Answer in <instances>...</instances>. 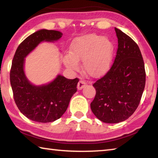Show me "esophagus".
Wrapping results in <instances>:
<instances>
[{
	"label": "esophagus",
	"mask_w": 158,
	"mask_h": 158,
	"mask_svg": "<svg viewBox=\"0 0 158 158\" xmlns=\"http://www.w3.org/2000/svg\"><path fill=\"white\" fill-rule=\"evenodd\" d=\"M85 85H86V82L83 81V80H81V81H79L78 84H77V88H78V90H81Z\"/></svg>",
	"instance_id": "34e87169"
}]
</instances>
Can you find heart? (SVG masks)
<instances>
[{"label": "heart", "mask_w": 158, "mask_h": 158, "mask_svg": "<svg viewBox=\"0 0 158 158\" xmlns=\"http://www.w3.org/2000/svg\"><path fill=\"white\" fill-rule=\"evenodd\" d=\"M113 45L110 40L95 34L78 37L73 41L70 52L64 57L65 66L77 70L78 61L83 60L84 71L94 78L100 77L110 69L113 61Z\"/></svg>", "instance_id": "1"}]
</instances>
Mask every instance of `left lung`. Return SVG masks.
Wrapping results in <instances>:
<instances>
[{"instance_id": "8db88e82", "label": "left lung", "mask_w": 158, "mask_h": 158, "mask_svg": "<svg viewBox=\"0 0 158 158\" xmlns=\"http://www.w3.org/2000/svg\"><path fill=\"white\" fill-rule=\"evenodd\" d=\"M118 48L110 69L93 84L95 97L90 108L102 122L109 124L127 119L138 107L145 87L144 63L138 45L114 27Z\"/></svg>"}]
</instances>
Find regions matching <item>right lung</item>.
<instances>
[{
  "instance_id": "right-lung-1",
  "label": "right lung",
  "mask_w": 158,
  "mask_h": 158,
  "mask_svg": "<svg viewBox=\"0 0 158 158\" xmlns=\"http://www.w3.org/2000/svg\"><path fill=\"white\" fill-rule=\"evenodd\" d=\"M59 31L40 30L27 37L17 48L10 70V84L19 110L32 121L48 123L59 119L66 111L71 97L77 92L79 79L58 75L48 84L34 85L24 73L25 58L42 41H57Z\"/></svg>"
}]
</instances>
